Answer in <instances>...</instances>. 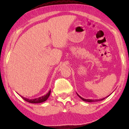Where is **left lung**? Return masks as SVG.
<instances>
[{
    "instance_id": "8db88e82",
    "label": "left lung",
    "mask_w": 129,
    "mask_h": 129,
    "mask_svg": "<svg viewBox=\"0 0 129 129\" xmlns=\"http://www.w3.org/2000/svg\"><path fill=\"white\" fill-rule=\"evenodd\" d=\"M112 94V93H111ZM77 95L78 96V97H79L81 99L82 101H85V102H97V101H102V100H104V99H105L106 98H107V97H108L109 95H108L107 96V97H105V98H103V99H96V100H91V99H84V98H82V97H81V96L80 95H78V94L77 93Z\"/></svg>"
}]
</instances>
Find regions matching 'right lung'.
Here are the masks:
<instances>
[{
	"label": "right lung",
	"instance_id": "add662e5",
	"mask_svg": "<svg viewBox=\"0 0 129 129\" xmlns=\"http://www.w3.org/2000/svg\"><path fill=\"white\" fill-rule=\"evenodd\" d=\"M50 94H51V90H50L48 93H47L46 94L43 96H41L40 97L38 98H36V99H27V98L24 97L23 96L20 95L21 98L26 101L27 102H29V103H32V104H38V103H41V102H43L46 101V100L48 99V97H49Z\"/></svg>",
	"mask_w": 129,
	"mask_h": 129
}]
</instances>
